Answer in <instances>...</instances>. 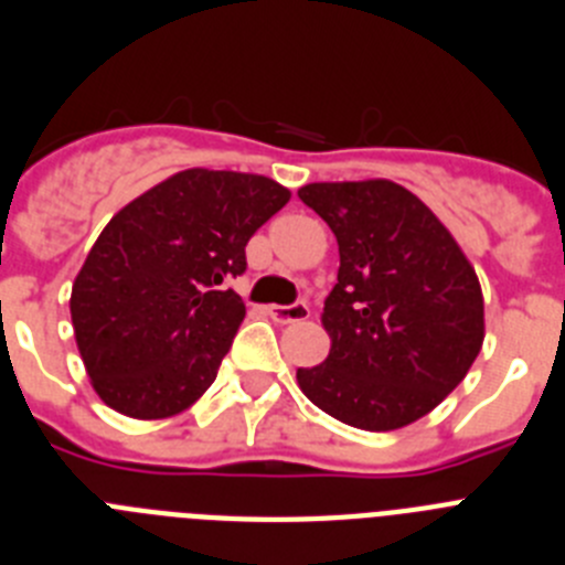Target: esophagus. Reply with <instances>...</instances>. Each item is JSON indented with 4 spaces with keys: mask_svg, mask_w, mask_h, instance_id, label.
Instances as JSON below:
<instances>
[{
    "mask_svg": "<svg viewBox=\"0 0 565 565\" xmlns=\"http://www.w3.org/2000/svg\"><path fill=\"white\" fill-rule=\"evenodd\" d=\"M268 317L279 326H288V322H306L311 317V308L306 302H291V306H268Z\"/></svg>",
    "mask_w": 565,
    "mask_h": 565,
    "instance_id": "34e87169",
    "label": "esophagus"
}]
</instances>
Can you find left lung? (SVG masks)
I'll list each match as a JSON object with an SVG mask.
<instances>
[{"label": "left lung", "instance_id": "8db88e82", "mask_svg": "<svg viewBox=\"0 0 565 565\" xmlns=\"http://www.w3.org/2000/svg\"><path fill=\"white\" fill-rule=\"evenodd\" d=\"M297 194L339 243L337 286L322 311L331 353L299 367V391L359 430H398L427 416L483 344L476 268L398 183H308Z\"/></svg>", "mask_w": 565, "mask_h": 565}]
</instances>
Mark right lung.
<instances>
[{"label":"right lung","instance_id":"right-lung-1","mask_svg":"<svg viewBox=\"0 0 565 565\" xmlns=\"http://www.w3.org/2000/svg\"><path fill=\"white\" fill-rule=\"evenodd\" d=\"M291 192L271 178L186 169L135 198L89 248L70 317L93 387L129 418H167L212 387L246 317L223 282Z\"/></svg>","mask_w":565,"mask_h":565}]
</instances>
